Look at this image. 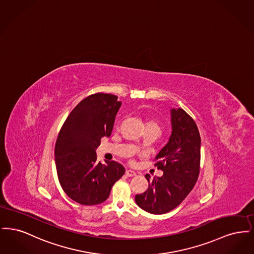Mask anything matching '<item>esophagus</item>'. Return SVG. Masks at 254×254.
I'll return each mask as SVG.
<instances>
[{
  "instance_id": "esophagus-1",
  "label": "esophagus",
  "mask_w": 254,
  "mask_h": 254,
  "mask_svg": "<svg viewBox=\"0 0 254 254\" xmlns=\"http://www.w3.org/2000/svg\"><path fill=\"white\" fill-rule=\"evenodd\" d=\"M126 175H127V176H128V177H133V176H135V175H136V172H135V171H133V170H130V169H127V171H126Z\"/></svg>"
}]
</instances>
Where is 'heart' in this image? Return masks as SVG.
I'll return each mask as SVG.
<instances>
[{"instance_id":"b5f03b06","label":"heart","mask_w":254,"mask_h":254,"mask_svg":"<svg viewBox=\"0 0 254 254\" xmlns=\"http://www.w3.org/2000/svg\"><path fill=\"white\" fill-rule=\"evenodd\" d=\"M146 127H157L158 128L157 124L153 121L147 122Z\"/></svg>"}]
</instances>
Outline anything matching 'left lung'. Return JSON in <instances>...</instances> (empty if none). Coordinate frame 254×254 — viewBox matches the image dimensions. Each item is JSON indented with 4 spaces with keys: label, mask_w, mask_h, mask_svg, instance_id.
Wrapping results in <instances>:
<instances>
[{
    "label": "left lung",
    "mask_w": 254,
    "mask_h": 254,
    "mask_svg": "<svg viewBox=\"0 0 254 254\" xmlns=\"http://www.w3.org/2000/svg\"><path fill=\"white\" fill-rule=\"evenodd\" d=\"M171 135L155 157L154 164L163 176L145 174L148 189L137 194L135 202L152 214H164L174 209L193 189L200 172L201 137L193 119L182 109H172Z\"/></svg>",
    "instance_id": "8db88e82"
}]
</instances>
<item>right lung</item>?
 I'll use <instances>...</instances> for the list:
<instances>
[{
    "label": "right lung",
    "instance_id": "right-lung-1",
    "mask_svg": "<svg viewBox=\"0 0 254 254\" xmlns=\"http://www.w3.org/2000/svg\"><path fill=\"white\" fill-rule=\"evenodd\" d=\"M118 97L95 93L81 101L64 123L55 145V163L61 187L73 201L101 204L112 186L125 174L118 162L97 161L101 139L109 137L122 103Z\"/></svg>",
    "mask_w": 254,
    "mask_h": 254
}]
</instances>
